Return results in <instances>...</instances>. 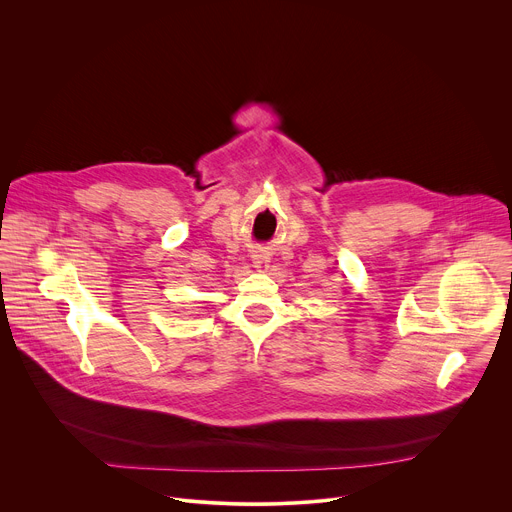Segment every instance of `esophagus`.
I'll return each mask as SVG.
<instances>
[{"label": "esophagus", "instance_id": "obj_1", "mask_svg": "<svg viewBox=\"0 0 512 512\" xmlns=\"http://www.w3.org/2000/svg\"><path fill=\"white\" fill-rule=\"evenodd\" d=\"M253 263H255V267H257L259 271H265V269L269 267V261H267V257H265V255H261V253L253 255Z\"/></svg>", "mask_w": 512, "mask_h": 512}]
</instances>
